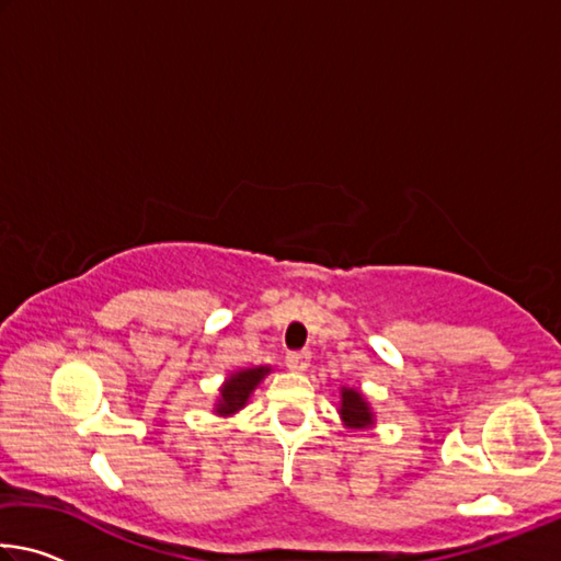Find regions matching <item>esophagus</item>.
<instances>
[{"label": "esophagus", "instance_id": "1", "mask_svg": "<svg viewBox=\"0 0 561 561\" xmlns=\"http://www.w3.org/2000/svg\"><path fill=\"white\" fill-rule=\"evenodd\" d=\"M287 366L291 368V371H304V368L309 366V360H311V354L309 351H289L287 354Z\"/></svg>", "mask_w": 561, "mask_h": 561}]
</instances>
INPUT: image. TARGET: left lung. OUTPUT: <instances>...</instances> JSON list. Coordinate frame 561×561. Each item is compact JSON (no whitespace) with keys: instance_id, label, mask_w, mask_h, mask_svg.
Instances as JSON below:
<instances>
[{"instance_id":"obj_1","label":"left lung","mask_w":561,"mask_h":561,"mask_svg":"<svg viewBox=\"0 0 561 561\" xmlns=\"http://www.w3.org/2000/svg\"><path fill=\"white\" fill-rule=\"evenodd\" d=\"M341 415H344L346 425L351 428H364V425H371V411H368V403L360 398L354 388H344L341 391Z\"/></svg>"}]
</instances>
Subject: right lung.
<instances>
[{"mask_svg":"<svg viewBox=\"0 0 561 561\" xmlns=\"http://www.w3.org/2000/svg\"><path fill=\"white\" fill-rule=\"evenodd\" d=\"M270 368L260 366V368H244V371H237L230 376V381L222 386L220 391V401H217V413H234L247 403V398L254 391L264 376H267Z\"/></svg>","mask_w":561,"mask_h":561,"instance_id":"right-lung-1","label":"right lung"}]
</instances>
